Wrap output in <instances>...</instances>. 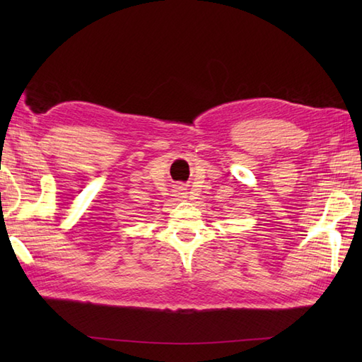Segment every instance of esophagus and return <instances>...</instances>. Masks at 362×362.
Here are the masks:
<instances>
[{
    "mask_svg": "<svg viewBox=\"0 0 362 362\" xmlns=\"http://www.w3.org/2000/svg\"><path fill=\"white\" fill-rule=\"evenodd\" d=\"M174 196L177 199H185L187 197V189L183 188V187H177L175 191H174Z\"/></svg>",
    "mask_w": 362,
    "mask_h": 362,
    "instance_id": "esophagus-1",
    "label": "esophagus"
}]
</instances>
